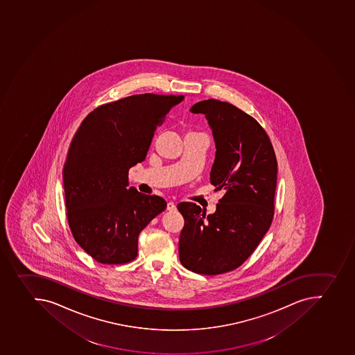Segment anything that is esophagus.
<instances>
[{
  "instance_id": "34e87169",
  "label": "esophagus",
  "mask_w": 355,
  "mask_h": 355,
  "mask_svg": "<svg viewBox=\"0 0 355 355\" xmlns=\"http://www.w3.org/2000/svg\"><path fill=\"white\" fill-rule=\"evenodd\" d=\"M166 209H167V211H175V209H176L175 204H174V202H167Z\"/></svg>"
}]
</instances>
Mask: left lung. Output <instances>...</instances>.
<instances>
[{
  "mask_svg": "<svg viewBox=\"0 0 355 355\" xmlns=\"http://www.w3.org/2000/svg\"><path fill=\"white\" fill-rule=\"evenodd\" d=\"M190 112L207 119L215 141L211 183L224 196L213 214L180 202L184 218L180 262L200 275H216L241 266L268 232L275 214L278 165L266 132L236 105L208 99Z\"/></svg>",
  "mask_w": 355,
  "mask_h": 355,
  "instance_id": "8db88e82",
  "label": "left lung"
}]
</instances>
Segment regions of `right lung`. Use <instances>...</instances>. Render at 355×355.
<instances>
[{"label":"right lung","mask_w":355,"mask_h":355,"mask_svg":"<svg viewBox=\"0 0 355 355\" xmlns=\"http://www.w3.org/2000/svg\"><path fill=\"white\" fill-rule=\"evenodd\" d=\"M183 96L135 94L100 105L75 133L64 163L67 218L76 243L103 264L137 255V238L166 202L128 189V169L144 162L156 128Z\"/></svg>","instance_id":"add662e5"}]
</instances>
